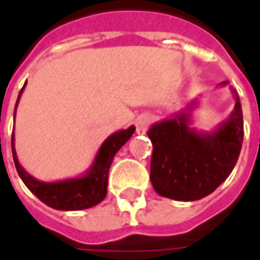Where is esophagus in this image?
<instances>
[{"instance_id": "esophagus-1", "label": "esophagus", "mask_w": 260, "mask_h": 260, "mask_svg": "<svg viewBox=\"0 0 260 260\" xmlns=\"http://www.w3.org/2000/svg\"><path fill=\"white\" fill-rule=\"evenodd\" d=\"M150 121H152V118H150L147 114H143V115H141L139 118L136 119V134H138V135L146 134L147 128H149V125H150Z\"/></svg>"}]
</instances>
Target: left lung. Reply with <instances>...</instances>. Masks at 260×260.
Returning <instances> with one entry per match:
<instances>
[{
    "label": "left lung",
    "instance_id": "left-lung-1",
    "mask_svg": "<svg viewBox=\"0 0 260 260\" xmlns=\"http://www.w3.org/2000/svg\"><path fill=\"white\" fill-rule=\"evenodd\" d=\"M224 80L220 86H227ZM234 108L212 131L192 126V114L199 106L192 100L185 110L150 126L153 143L150 181L154 191L174 201L205 198L227 180L240 157L244 141V119L240 97L230 86Z\"/></svg>",
    "mask_w": 260,
    "mask_h": 260
}]
</instances>
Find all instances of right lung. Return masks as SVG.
Listing matches in <instances>:
<instances>
[{
  "label": "right lung",
  "instance_id": "add662e5",
  "mask_svg": "<svg viewBox=\"0 0 260 260\" xmlns=\"http://www.w3.org/2000/svg\"><path fill=\"white\" fill-rule=\"evenodd\" d=\"M26 82L15 104L14 119L16 115V107L20 100V96L25 90ZM135 132V126L131 125L128 129H121L114 132L103 142L99 147L96 156L85 173L74 178H67L61 181H39L30 175L20 166L16 150H15V132H12V156H14L15 167L19 174L20 180L23 181L29 191L47 206L55 210H83L89 207L96 206L97 203L107 195L108 170L111 167L114 156L117 154L121 147L129 141L131 136Z\"/></svg>",
  "mask_w": 260,
  "mask_h": 260
}]
</instances>
